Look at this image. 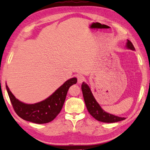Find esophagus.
<instances>
[{
  "label": "esophagus",
  "instance_id": "34e87169",
  "mask_svg": "<svg viewBox=\"0 0 150 150\" xmlns=\"http://www.w3.org/2000/svg\"><path fill=\"white\" fill-rule=\"evenodd\" d=\"M85 81V77L82 75H79L77 76V82L79 83H82Z\"/></svg>",
  "mask_w": 150,
  "mask_h": 150
}]
</instances>
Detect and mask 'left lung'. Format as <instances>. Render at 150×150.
Wrapping results in <instances>:
<instances>
[{
    "label": "left lung",
    "instance_id": "left-lung-1",
    "mask_svg": "<svg viewBox=\"0 0 150 150\" xmlns=\"http://www.w3.org/2000/svg\"><path fill=\"white\" fill-rule=\"evenodd\" d=\"M127 47L128 48L131 50H135L133 43L129 40L127 41ZM81 88L86 107L89 113L95 119L105 123L117 122L125 119V117H120L114 116L103 111L99 103L96 100L90 88L87 84L83 82Z\"/></svg>",
    "mask_w": 150,
    "mask_h": 150
}]
</instances>
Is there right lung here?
I'll list each match as a JSON object with an SVG mask.
<instances>
[{
  "mask_svg": "<svg viewBox=\"0 0 150 150\" xmlns=\"http://www.w3.org/2000/svg\"><path fill=\"white\" fill-rule=\"evenodd\" d=\"M73 77L66 81L49 98L34 104H26L17 100L6 85V90L14 110L23 120L42 124L54 120L59 114L65 100L69 88L76 83Z\"/></svg>",
  "mask_w": 150,
  "mask_h": 150,
  "instance_id": "1",
  "label": "right lung"
}]
</instances>
